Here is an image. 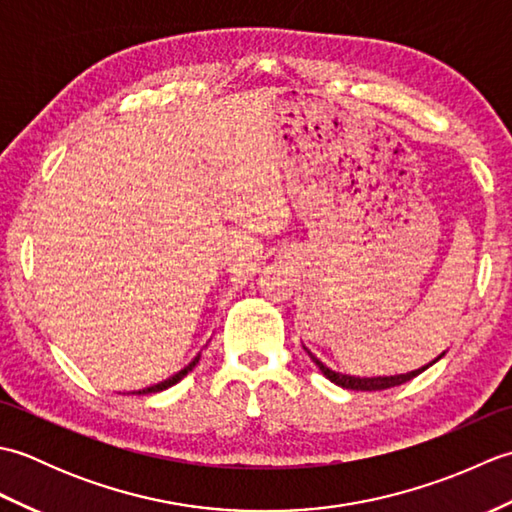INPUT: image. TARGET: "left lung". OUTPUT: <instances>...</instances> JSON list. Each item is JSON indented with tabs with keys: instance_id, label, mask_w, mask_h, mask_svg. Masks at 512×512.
Segmentation results:
<instances>
[{
	"instance_id": "obj_1",
	"label": "left lung",
	"mask_w": 512,
	"mask_h": 512,
	"mask_svg": "<svg viewBox=\"0 0 512 512\" xmlns=\"http://www.w3.org/2000/svg\"><path fill=\"white\" fill-rule=\"evenodd\" d=\"M303 350L308 352V356L312 358V363L317 365L319 369H321V374L328 378V380H332L334 385H339V387H343V389H356V391H380V389H389V387H396V385H402V383H407V380H411V378H416L418 374H422L424 369L427 367H431L433 363H438L440 358L444 356V352L436 358V361L433 363H429V365H424V367H420V369H413V372H407V374H396V376H374V378H361V376H350V374H341V372H334V369H330L328 365H325L321 358H317L314 356L306 345H303Z\"/></svg>"
}]
</instances>
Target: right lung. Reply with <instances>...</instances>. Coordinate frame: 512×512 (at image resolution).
Instances as JSON below:
<instances>
[{
	"label": "right lung",
	"mask_w": 512,
	"mask_h": 512,
	"mask_svg": "<svg viewBox=\"0 0 512 512\" xmlns=\"http://www.w3.org/2000/svg\"><path fill=\"white\" fill-rule=\"evenodd\" d=\"M198 361H200V356H195V361H193V363H189V365L184 367V369H180V372H178L176 376H171V378H167V380H162V383H158V385H154V387H147V389H143V391H138V394H156V391L169 389L171 385H176L178 380H182L184 376H187V374L191 372V369L195 367V363H198Z\"/></svg>",
	"instance_id": "right-lung-1"
}]
</instances>
